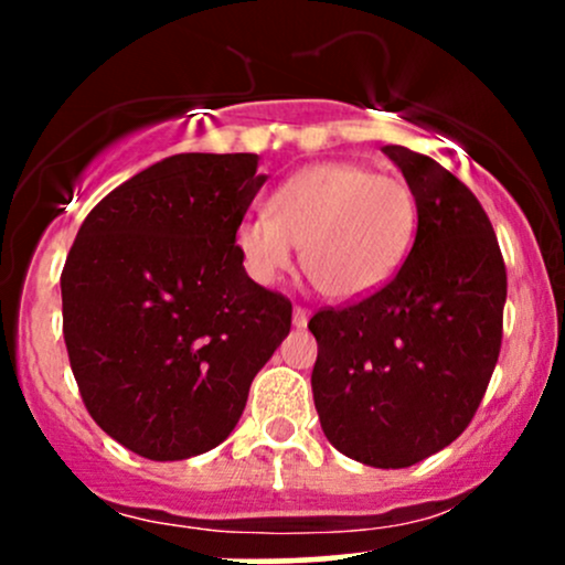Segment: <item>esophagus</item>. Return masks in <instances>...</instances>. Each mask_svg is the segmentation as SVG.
<instances>
[{
    "label": "esophagus",
    "instance_id": "esophagus-1",
    "mask_svg": "<svg viewBox=\"0 0 565 565\" xmlns=\"http://www.w3.org/2000/svg\"><path fill=\"white\" fill-rule=\"evenodd\" d=\"M308 319H310V310L302 308V305H295V313H291V323H295L297 329L308 327Z\"/></svg>",
    "mask_w": 565,
    "mask_h": 565
}]
</instances>
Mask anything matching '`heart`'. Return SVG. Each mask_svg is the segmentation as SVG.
Returning <instances> with one entry per match:
<instances>
[{
	"instance_id": "obj_1",
	"label": "heart",
	"mask_w": 565,
	"mask_h": 565,
	"mask_svg": "<svg viewBox=\"0 0 565 565\" xmlns=\"http://www.w3.org/2000/svg\"><path fill=\"white\" fill-rule=\"evenodd\" d=\"M417 231V199L398 174L353 161H321L276 188L268 212L246 215L236 244L255 281L274 284L295 265L329 300H361L385 287Z\"/></svg>"
}]
</instances>
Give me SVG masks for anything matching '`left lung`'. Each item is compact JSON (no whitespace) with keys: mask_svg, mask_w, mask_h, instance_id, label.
<instances>
[{"mask_svg":"<svg viewBox=\"0 0 565 565\" xmlns=\"http://www.w3.org/2000/svg\"><path fill=\"white\" fill-rule=\"evenodd\" d=\"M382 151L417 199L412 252L385 287L321 308L310 385L323 436L372 468H408L462 436L502 348L508 270L481 201L404 146Z\"/></svg>","mask_w":565,"mask_h":565,"instance_id":"left-lung-1","label":"left lung"}]
</instances>
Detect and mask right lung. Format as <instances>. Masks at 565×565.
I'll return each mask as SVG.
<instances>
[{"label":"right lung","mask_w":565,"mask_h":565,"mask_svg":"<svg viewBox=\"0 0 565 565\" xmlns=\"http://www.w3.org/2000/svg\"><path fill=\"white\" fill-rule=\"evenodd\" d=\"M257 153H178L84 217L61 274L63 337L89 417L174 462L231 436L291 302L252 281L236 228L265 183Z\"/></svg>","instance_id":"1"}]
</instances>
